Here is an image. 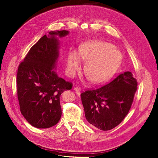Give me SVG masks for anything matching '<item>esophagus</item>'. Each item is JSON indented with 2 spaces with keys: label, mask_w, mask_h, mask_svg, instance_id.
Masks as SVG:
<instances>
[{
  "label": "esophagus",
  "mask_w": 158,
  "mask_h": 158,
  "mask_svg": "<svg viewBox=\"0 0 158 158\" xmlns=\"http://www.w3.org/2000/svg\"><path fill=\"white\" fill-rule=\"evenodd\" d=\"M73 89L75 91V92H76V94H77L78 95H79L81 94V88H79L78 86L77 87H75L73 88Z\"/></svg>",
  "instance_id": "34e87169"
}]
</instances>
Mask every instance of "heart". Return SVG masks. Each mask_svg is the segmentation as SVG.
<instances>
[{"mask_svg": "<svg viewBox=\"0 0 158 158\" xmlns=\"http://www.w3.org/2000/svg\"><path fill=\"white\" fill-rule=\"evenodd\" d=\"M80 60L87 61L85 70L93 83L108 80L118 69L122 54L113 45L100 40H90L82 44L77 53L71 52L67 57L66 69L73 76L81 67Z\"/></svg>", "mask_w": 158, "mask_h": 158, "instance_id": "obj_1", "label": "heart"}]
</instances>
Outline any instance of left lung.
I'll return each mask as SVG.
<instances>
[{
	"instance_id": "1",
	"label": "left lung",
	"mask_w": 158,
	"mask_h": 158,
	"mask_svg": "<svg viewBox=\"0 0 158 158\" xmlns=\"http://www.w3.org/2000/svg\"><path fill=\"white\" fill-rule=\"evenodd\" d=\"M137 85L132 73L126 72L104 86L82 93L85 117L90 125L102 131L117 126L129 113Z\"/></svg>"
}]
</instances>
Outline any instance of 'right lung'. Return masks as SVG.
Returning a JSON list of instances; mask_svg holds the SVG:
<instances>
[{
  "label": "right lung",
  "instance_id": "obj_1",
  "mask_svg": "<svg viewBox=\"0 0 158 158\" xmlns=\"http://www.w3.org/2000/svg\"><path fill=\"white\" fill-rule=\"evenodd\" d=\"M69 31H52L33 45L19 66L16 77L20 111L33 127H51L61 117L60 96L72 84L56 72L60 41Z\"/></svg>",
  "mask_w": 158,
  "mask_h": 158
}]
</instances>
